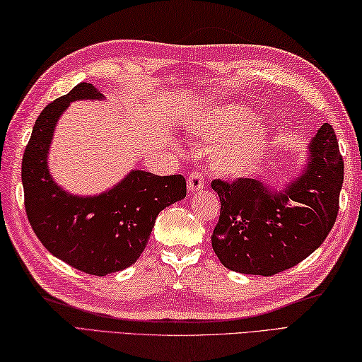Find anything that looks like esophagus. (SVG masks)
I'll list each match as a JSON object with an SVG mask.
<instances>
[{
    "label": "esophagus",
    "instance_id": "1",
    "mask_svg": "<svg viewBox=\"0 0 362 362\" xmlns=\"http://www.w3.org/2000/svg\"><path fill=\"white\" fill-rule=\"evenodd\" d=\"M204 187V175L197 171H193L188 177V189L197 191Z\"/></svg>",
    "mask_w": 362,
    "mask_h": 362
}]
</instances>
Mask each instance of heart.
I'll list each match as a JSON object with an SVG mask.
<instances>
[{
  "instance_id": "b5f03b06",
  "label": "heart",
  "mask_w": 362,
  "mask_h": 362,
  "mask_svg": "<svg viewBox=\"0 0 362 362\" xmlns=\"http://www.w3.org/2000/svg\"><path fill=\"white\" fill-rule=\"evenodd\" d=\"M253 121L252 113L238 105H226L202 115L189 126L191 132L218 141L213 149L211 165L221 175L233 177L250 171L263 156L267 130Z\"/></svg>"
}]
</instances>
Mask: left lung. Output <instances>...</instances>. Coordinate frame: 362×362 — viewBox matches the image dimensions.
<instances>
[{
	"label": "left lung",
	"mask_w": 362,
	"mask_h": 362,
	"mask_svg": "<svg viewBox=\"0 0 362 362\" xmlns=\"http://www.w3.org/2000/svg\"><path fill=\"white\" fill-rule=\"evenodd\" d=\"M308 166L286 188L255 179H216L221 213L211 235L230 271L271 276L298 264L325 241L339 211L344 161L334 129L325 122L310 143Z\"/></svg>",
	"instance_id": "1"
}]
</instances>
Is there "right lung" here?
Wrapping results in <instances>:
<instances>
[{"mask_svg": "<svg viewBox=\"0 0 362 362\" xmlns=\"http://www.w3.org/2000/svg\"><path fill=\"white\" fill-rule=\"evenodd\" d=\"M81 82L43 109L21 161L25 209L38 240L54 257L81 272L104 276L140 258L161 210L187 196L182 174L132 171L99 196H73L51 179L46 157L60 115L78 99H103Z\"/></svg>", "mask_w": 362, "mask_h": 362, "instance_id": "1", "label": "right lung"}]
</instances>
